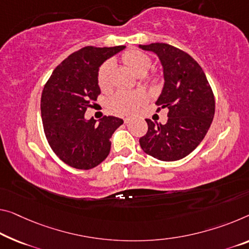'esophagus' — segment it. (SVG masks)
<instances>
[{"instance_id":"esophagus-1","label":"esophagus","mask_w":249,"mask_h":249,"mask_svg":"<svg viewBox=\"0 0 249 249\" xmlns=\"http://www.w3.org/2000/svg\"><path fill=\"white\" fill-rule=\"evenodd\" d=\"M124 124H130V122H131V119H130V118H125V119H124Z\"/></svg>"}]
</instances>
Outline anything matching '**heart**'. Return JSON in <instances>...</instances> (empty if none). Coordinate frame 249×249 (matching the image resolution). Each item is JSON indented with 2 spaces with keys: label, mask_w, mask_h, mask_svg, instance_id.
Returning a JSON list of instances; mask_svg holds the SVG:
<instances>
[{
  "label": "heart",
  "mask_w": 249,
  "mask_h": 249,
  "mask_svg": "<svg viewBox=\"0 0 249 249\" xmlns=\"http://www.w3.org/2000/svg\"><path fill=\"white\" fill-rule=\"evenodd\" d=\"M122 60L138 76L144 75L151 67V59L146 53L131 50L122 54ZM113 61L107 60L98 71V85L102 90L110 87ZM146 101V95L140 91H118L109 99V108L118 114H131Z\"/></svg>",
  "instance_id": "b5f03b06"
}]
</instances>
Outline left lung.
I'll return each instance as SVG.
<instances>
[{"instance_id":"8db88e82","label":"left lung","mask_w":249,"mask_h":249,"mask_svg":"<svg viewBox=\"0 0 249 249\" xmlns=\"http://www.w3.org/2000/svg\"><path fill=\"white\" fill-rule=\"evenodd\" d=\"M158 55L164 85L156 105L168 108L161 124L146 119L148 131L139 139L142 150L161 161L185 158L197 148L212 124L215 98L205 72L188 53L167 43L139 45Z\"/></svg>"}]
</instances>
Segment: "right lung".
Returning a JSON list of instances; mask_svg holds the SVG:
<instances>
[{
    "label": "right lung",
    "instance_id": "right-lung-1",
    "mask_svg": "<svg viewBox=\"0 0 249 249\" xmlns=\"http://www.w3.org/2000/svg\"><path fill=\"white\" fill-rule=\"evenodd\" d=\"M125 47H86L72 53L52 72L41 97V117L45 137L64 163L88 170L101 163L110 152L112 133L124 124L105 116L86 120L91 100L100 94L98 71L107 59Z\"/></svg>",
    "mask_w": 249,
    "mask_h": 249
}]
</instances>
